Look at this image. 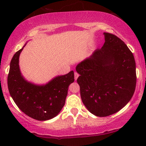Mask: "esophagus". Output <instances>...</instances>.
Instances as JSON below:
<instances>
[{
  "label": "esophagus",
  "instance_id": "1",
  "mask_svg": "<svg viewBox=\"0 0 146 146\" xmlns=\"http://www.w3.org/2000/svg\"><path fill=\"white\" fill-rule=\"evenodd\" d=\"M78 76H79L78 73L76 72H74V79H75V80H76L78 79Z\"/></svg>",
  "mask_w": 146,
  "mask_h": 146
}]
</instances>
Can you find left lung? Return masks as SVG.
<instances>
[{"label":"left lung","mask_w":146,"mask_h":146,"mask_svg":"<svg viewBox=\"0 0 146 146\" xmlns=\"http://www.w3.org/2000/svg\"><path fill=\"white\" fill-rule=\"evenodd\" d=\"M105 42L76 66L82 102L90 112L106 117L129 102L136 85L133 54L120 38L104 33Z\"/></svg>","instance_id":"obj_1"}]
</instances>
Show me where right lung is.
Returning a JSON list of instances; mask_svg holds the SVG:
<instances>
[{
    "instance_id": "1",
    "label": "right lung",
    "mask_w": 146,
    "mask_h": 146,
    "mask_svg": "<svg viewBox=\"0 0 146 146\" xmlns=\"http://www.w3.org/2000/svg\"><path fill=\"white\" fill-rule=\"evenodd\" d=\"M25 46L15 54L10 64L7 80L9 93L28 116L39 121L48 120L56 116L64 106L69 86L74 81V74L72 70L43 85L30 82L19 68V56Z\"/></svg>"
}]
</instances>
